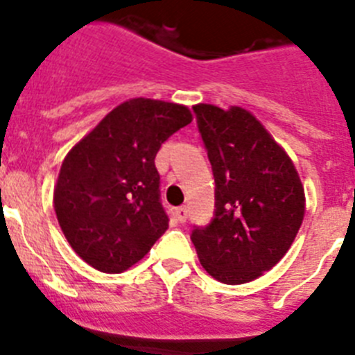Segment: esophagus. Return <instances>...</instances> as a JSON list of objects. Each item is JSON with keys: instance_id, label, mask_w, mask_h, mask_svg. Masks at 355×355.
Masks as SVG:
<instances>
[{"instance_id": "1", "label": "esophagus", "mask_w": 355, "mask_h": 355, "mask_svg": "<svg viewBox=\"0 0 355 355\" xmlns=\"http://www.w3.org/2000/svg\"><path fill=\"white\" fill-rule=\"evenodd\" d=\"M187 216H188V209H187V206L175 207V218H178V222H180V223H184V222H187Z\"/></svg>"}]
</instances>
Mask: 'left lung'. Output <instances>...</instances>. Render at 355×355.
Wrapping results in <instances>:
<instances>
[{
  "instance_id": "left-lung-1",
  "label": "left lung",
  "mask_w": 355,
  "mask_h": 355,
  "mask_svg": "<svg viewBox=\"0 0 355 355\" xmlns=\"http://www.w3.org/2000/svg\"><path fill=\"white\" fill-rule=\"evenodd\" d=\"M214 175V216L191 230L202 268L248 284L284 259L304 218V188L285 149L241 107L193 105Z\"/></svg>"
}]
</instances>
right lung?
<instances>
[{"label": "right lung", "mask_w": 355, "mask_h": 355, "mask_svg": "<svg viewBox=\"0 0 355 355\" xmlns=\"http://www.w3.org/2000/svg\"><path fill=\"white\" fill-rule=\"evenodd\" d=\"M188 123V107L132 98L68 151L54 187V211L84 262L102 272H123L167 230L155 156Z\"/></svg>", "instance_id": "right-lung-1"}]
</instances>
